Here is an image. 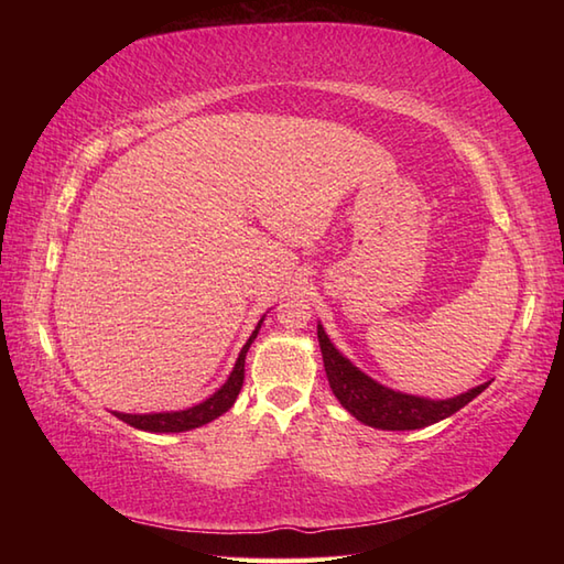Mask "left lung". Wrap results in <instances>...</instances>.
Segmentation results:
<instances>
[{"mask_svg": "<svg viewBox=\"0 0 564 564\" xmlns=\"http://www.w3.org/2000/svg\"><path fill=\"white\" fill-rule=\"evenodd\" d=\"M317 339L332 392L337 394L346 412L354 414L358 422L376 429L410 431L436 424L441 419L463 410L467 402H473L489 386V382H485V386H477L451 400H426L416 398V394L394 392L380 386L373 378H368L349 358L341 356L322 325H317Z\"/></svg>", "mask_w": 564, "mask_h": 564, "instance_id": "1", "label": "left lung"}]
</instances>
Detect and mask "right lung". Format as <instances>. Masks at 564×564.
Segmentation results:
<instances>
[{
  "mask_svg": "<svg viewBox=\"0 0 564 564\" xmlns=\"http://www.w3.org/2000/svg\"><path fill=\"white\" fill-rule=\"evenodd\" d=\"M259 325L257 329L251 332V337L247 339V344L242 346V351H239V358L237 364L232 368L230 378L225 380V386L213 392L208 400H203L200 404H194L188 406V410H182V412H158V414H123V412H113L121 422L135 426V429H142V431H152V434H178V431H188V429H198L203 424L213 422V419H218L220 414H225L230 406L235 404L239 390H242V382H245V356L249 351L251 341L257 339L259 334Z\"/></svg>",
  "mask_w": 564,
  "mask_h": 564,
  "instance_id": "obj_1",
  "label": "right lung"
}]
</instances>
